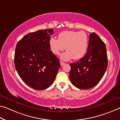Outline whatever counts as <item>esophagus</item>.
<instances>
[{"label": "esophagus", "mask_w": 120, "mask_h": 120, "mask_svg": "<svg viewBox=\"0 0 120 120\" xmlns=\"http://www.w3.org/2000/svg\"><path fill=\"white\" fill-rule=\"evenodd\" d=\"M60 65H61V66L64 65V64H65V63H64L62 62H60Z\"/></svg>", "instance_id": "34e87169"}]
</instances>
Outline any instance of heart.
Listing matches in <instances>:
<instances>
[{"instance_id": "heart-1", "label": "heart", "mask_w": 120, "mask_h": 120, "mask_svg": "<svg viewBox=\"0 0 120 120\" xmlns=\"http://www.w3.org/2000/svg\"><path fill=\"white\" fill-rule=\"evenodd\" d=\"M88 41L87 34L83 31H64L58 35V39L51 38L49 43L51 51L55 55L66 49L67 51L61 55L60 58L68 61L83 57L87 51Z\"/></svg>"}]
</instances>
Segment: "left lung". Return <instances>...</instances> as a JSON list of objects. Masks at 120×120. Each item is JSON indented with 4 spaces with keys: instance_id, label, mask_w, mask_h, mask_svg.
Here are the masks:
<instances>
[{
    "instance_id": "1",
    "label": "left lung",
    "mask_w": 120,
    "mask_h": 120,
    "mask_svg": "<svg viewBox=\"0 0 120 120\" xmlns=\"http://www.w3.org/2000/svg\"><path fill=\"white\" fill-rule=\"evenodd\" d=\"M85 55L72 63L69 77L71 83L81 90L94 87L104 76L108 65L106 47L97 34L91 33Z\"/></svg>"
}]
</instances>
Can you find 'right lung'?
Here are the masks:
<instances>
[{
    "label": "right lung",
    "mask_w": 120,
    "mask_h": 120,
    "mask_svg": "<svg viewBox=\"0 0 120 120\" xmlns=\"http://www.w3.org/2000/svg\"><path fill=\"white\" fill-rule=\"evenodd\" d=\"M52 29L30 33L18 42L14 64L20 78L36 90L47 89L52 84L60 68L58 58L49 47Z\"/></svg>",
    "instance_id": "1"
}]
</instances>
